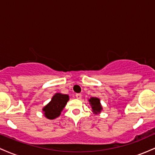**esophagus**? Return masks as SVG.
<instances>
[{
  "mask_svg": "<svg viewBox=\"0 0 155 155\" xmlns=\"http://www.w3.org/2000/svg\"><path fill=\"white\" fill-rule=\"evenodd\" d=\"M76 97L77 99H81V94H80V93H78V94H76Z\"/></svg>",
  "mask_w": 155,
  "mask_h": 155,
  "instance_id": "34e87169",
  "label": "esophagus"
}]
</instances>
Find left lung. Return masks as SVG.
Masks as SVG:
<instances>
[{
  "label": "left lung",
  "mask_w": 155,
  "mask_h": 155,
  "mask_svg": "<svg viewBox=\"0 0 155 155\" xmlns=\"http://www.w3.org/2000/svg\"><path fill=\"white\" fill-rule=\"evenodd\" d=\"M88 101L89 104L91 106L92 113H94L95 114H98L101 113L103 107L101 106L100 99L96 97H92L90 99H88Z\"/></svg>",
  "instance_id": "8db88e82"
}]
</instances>
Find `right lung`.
Instances as JSON below:
<instances>
[{
	"instance_id": "right-lung-1",
	"label": "right lung",
	"mask_w": 155,
	"mask_h": 155,
	"mask_svg": "<svg viewBox=\"0 0 155 155\" xmlns=\"http://www.w3.org/2000/svg\"><path fill=\"white\" fill-rule=\"evenodd\" d=\"M69 101V95L66 94L55 93L50 102L42 108L44 116L48 120H54L61 114L63 108Z\"/></svg>"
}]
</instances>
